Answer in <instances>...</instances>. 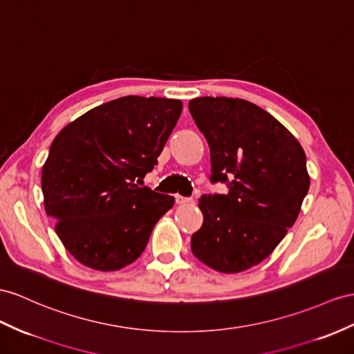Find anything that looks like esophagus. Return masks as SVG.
Returning <instances> with one entry per match:
<instances>
[{"mask_svg":"<svg viewBox=\"0 0 354 354\" xmlns=\"http://www.w3.org/2000/svg\"><path fill=\"white\" fill-rule=\"evenodd\" d=\"M175 202H176V205H187V203L192 202V198H188V197H183V196L176 194V196H175Z\"/></svg>","mask_w":354,"mask_h":354,"instance_id":"esophagus-1","label":"esophagus"}]
</instances>
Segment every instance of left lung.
<instances>
[{"mask_svg": "<svg viewBox=\"0 0 354 354\" xmlns=\"http://www.w3.org/2000/svg\"><path fill=\"white\" fill-rule=\"evenodd\" d=\"M209 145L211 180L227 194H203V224L193 254L211 269L238 274L263 261L295 224L310 188L301 143L263 109L241 98L198 97L188 103Z\"/></svg>", "mask_w": 354, "mask_h": 354, "instance_id": "left-lung-1", "label": "left lung"}]
</instances>
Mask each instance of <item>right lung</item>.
I'll use <instances>...</instances> for the list:
<instances>
[{
  "label": "right lung",
  "instance_id": "add662e5",
  "mask_svg": "<svg viewBox=\"0 0 354 354\" xmlns=\"http://www.w3.org/2000/svg\"><path fill=\"white\" fill-rule=\"evenodd\" d=\"M183 112L180 100L129 95L91 109L53 139L41 170L44 211L86 268L138 260L174 196L140 188Z\"/></svg>",
  "mask_w": 354,
  "mask_h": 354
}]
</instances>
